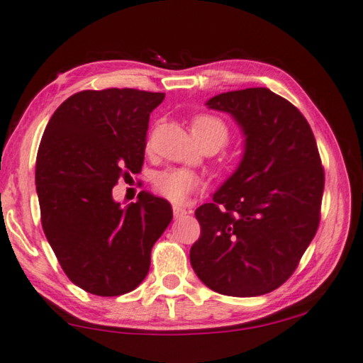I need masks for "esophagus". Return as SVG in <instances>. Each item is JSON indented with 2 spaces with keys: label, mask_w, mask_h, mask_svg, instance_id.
<instances>
[{
  "label": "esophagus",
  "mask_w": 363,
  "mask_h": 363,
  "mask_svg": "<svg viewBox=\"0 0 363 363\" xmlns=\"http://www.w3.org/2000/svg\"><path fill=\"white\" fill-rule=\"evenodd\" d=\"M173 214H174V217L176 219H181V217H184L187 214V211L184 209V208H179V206H174L173 208Z\"/></svg>",
  "instance_id": "34e87169"
}]
</instances>
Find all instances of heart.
I'll return each mask as SVG.
<instances>
[{
	"mask_svg": "<svg viewBox=\"0 0 363 363\" xmlns=\"http://www.w3.org/2000/svg\"><path fill=\"white\" fill-rule=\"evenodd\" d=\"M192 133L200 146L222 147L228 141L230 128L219 116L201 113L192 118ZM200 187V177L194 171L168 168L154 176L155 192L171 203H184Z\"/></svg>",
	"mask_w": 363,
	"mask_h": 363,
	"instance_id": "obj_1",
	"label": "heart"
}]
</instances>
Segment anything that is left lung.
<instances>
[{
  "mask_svg": "<svg viewBox=\"0 0 363 363\" xmlns=\"http://www.w3.org/2000/svg\"><path fill=\"white\" fill-rule=\"evenodd\" d=\"M246 136L235 173L195 211L190 263L204 286L257 296L291 278L320 222L324 168L313 130L286 98L255 87L211 98Z\"/></svg>",
  "mask_w": 363,
  "mask_h": 363,
  "instance_id": "1",
  "label": "left lung"
}]
</instances>
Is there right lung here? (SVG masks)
Here are the masks:
<instances>
[{"label":"right lung","mask_w":363,"mask_h":363,"mask_svg":"<svg viewBox=\"0 0 363 363\" xmlns=\"http://www.w3.org/2000/svg\"><path fill=\"white\" fill-rule=\"evenodd\" d=\"M163 98L82 90L44 130L35 174L43 230L69 281L89 294L117 296L140 286L173 219L171 204L144 190L127 208L113 199L121 177L141 171L149 116Z\"/></svg>","instance_id":"obj_1"}]
</instances>
